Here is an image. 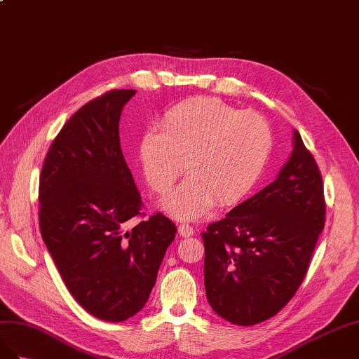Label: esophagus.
I'll use <instances>...</instances> for the list:
<instances>
[{
	"mask_svg": "<svg viewBox=\"0 0 359 359\" xmlns=\"http://www.w3.org/2000/svg\"><path fill=\"white\" fill-rule=\"evenodd\" d=\"M179 234L182 238H189L194 234V227L189 224H180L179 225Z\"/></svg>",
	"mask_w": 359,
	"mask_h": 359,
	"instance_id": "obj_1",
	"label": "esophagus"
}]
</instances>
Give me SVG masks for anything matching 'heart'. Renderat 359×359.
<instances>
[{
    "label": "heart",
    "mask_w": 359,
    "mask_h": 359,
    "mask_svg": "<svg viewBox=\"0 0 359 359\" xmlns=\"http://www.w3.org/2000/svg\"><path fill=\"white\" fill-rule=\"evenodd\" d=\"M273 134L264 117L215 97H192L170 108L161 129L141 138L149 188L167 194L188 167L191 176L163 201L174 217L197 219L215 200L231 206L254 188L268 163Z\"/></svg>",
    "instance_id": "b5f03b06"
}]
</instances>
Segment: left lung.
Wrapping results in <instances>:
<instances>
[{
  "mask_svg": "<svg viewBox=\"0 0 359 359\" xmlns=\"http://www.w3.org/2000/svg\"><path fill=\"white\" fill-rule=\"evenodd\" d=\"M325 215L322 172L294 130L293 153L276 180L203 233L213 311L241 326L280 313L309 272Z\"/></svg>",
  "mask_w": 359,
  "mask_h": 359,
  "instance_id": "obj_1",
  "label": "left lung"
}]
</instances>
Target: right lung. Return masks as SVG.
I'll return each mask as SVG.
<instances>
[{
  "label": "right lung",
  "mask_w": 359,
  "mask_h": 359,
  "mask_svg": "<svg viewBox=\"0 0 359 359\" xmlns=\"http://www.w3.org/2000/svg\"><path fill=\"white\" fill-rule=\"evenodd\" d=\"M135 90H109L72 116L50 144L39 180L40 233L66 287L86 311L123 322L147 302L176 225L144 219L118 135ZM132 217L142 221L124 230Z\"/></svg>",
  "instance_id": "add662e5"
}]
</instances>
